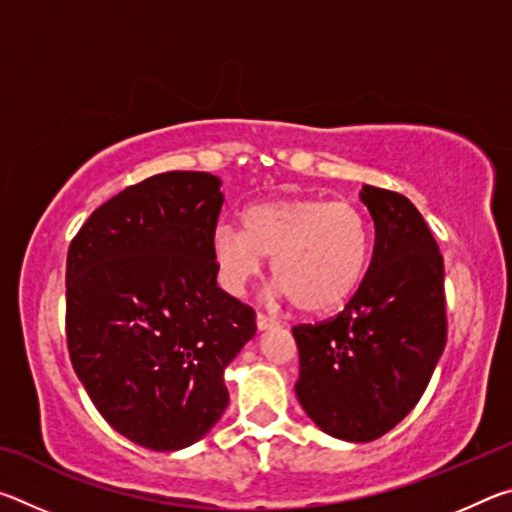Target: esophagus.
<instances>
[{
    "instance_id": "obj_1",
    "label": "esophagus",
    "mask_w": 512,
    "mask_h": 512,
    "mask_svg": "<svg viewBox=\"0 0 512 512\" xmlns=\"http://www.w3.org/2000/svg\"><path fill=\"white\" fill-rule=\"evenodd\" d=\"M255 320H257V329H271V327L280 325L275 318L262 314V311H257V318H255Z\"/></svg>"
}]
</instances>
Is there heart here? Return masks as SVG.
<instances>
[{"label": "heart", "mask_w": 512, "mask_h": 512, "mask_svg": "<svg viewBox=\"0 0 512 512\" xmlns=\"http://www.w3.org/2000/svg\"><path fill=\"white\" fill-rule=\"evenodd\" d=\"M244 228L221 223L212 250L223 287L239 293L271 259L273 280L305 314H327L357 291L370 255L366 216L348 201L277 198L244 214Z\"/></svg>", "instance_id": "b5f03b06"}]
</instances>
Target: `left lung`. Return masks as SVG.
Here are the masks:
<instances>
[{"mask_svg":"<svg viewBox=\"0 0 512 512\" xmlns=\"http://www.w3.org/2000/svg\"><path fill=\"white\" fill-rule=\"evenodd\" d=\"M372 259L343 311L293 325L296 395L329 436L368 443L406 418L447 343L445 264L409 198L366 185Z\"/></svg>","mask_w":512,"mask_h":512,"instance_id":"8db88e82","label":"left lung"}]
</instances>
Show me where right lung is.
Listing matches in <instances>:
<instances>
[{
	"instance_id": "1",
	"label": "right lung",
	"mask_w": 512,
	"mask_h": 512,
	"mask_svg": "<svg viewBox=\"0 0 512 512\" xmlns=\"http://www.w3.org/2000/svg\"><path fill=\"white\" fill-rule=\"evenodd\" d=\"M205 171H167L90 214L67 250V350L112 429L155 452L210 431L223 370L255 336V309L216 284L223 194Z\"/></svg>"
}]
</instances>
